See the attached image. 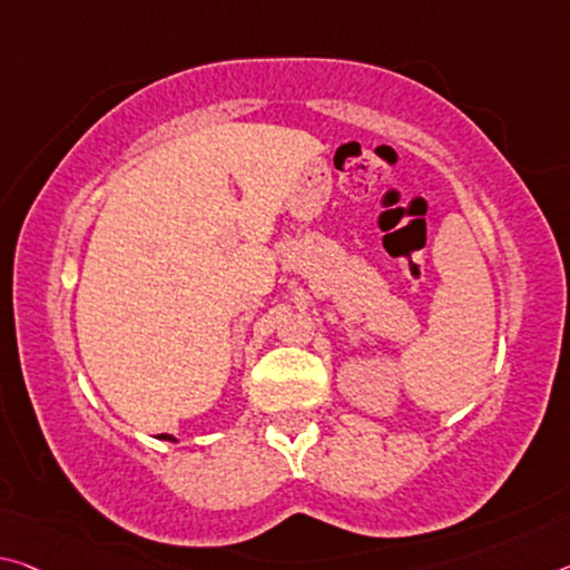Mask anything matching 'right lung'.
I'll list each match as a JSON object with an SVG mask.
<instances>
[{
  "instance_id": "add662e5",
  "label": "right lung",
  "mask_w": 570,
  "mask_h": 570,
  "mask_svg": "<svg viewBox=\"0 0 570 570\" xmlns=\"http://www.w3.org/2000/svg\"><path fill=\"white\" fill-rule=\"evenodd\" d=\"M159 439H165V441H177L175 436H169V433H161V436Z\"/></svg>"
}]
</instances>
